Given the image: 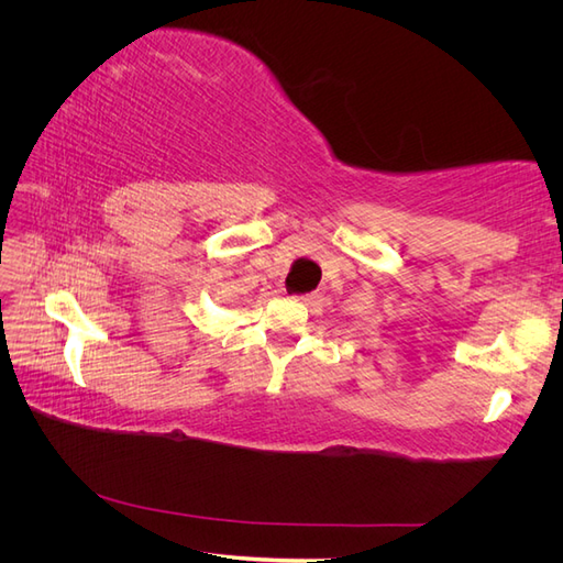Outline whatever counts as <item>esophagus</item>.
Segmentation results:
<instances>
[{
    "label": "esophagus",
    "instance_id": "34e87169",
    "mask_svg": "<svg viewBox=\"0 0 563 563\" xmlns=\"http://www.w3.org/2000/svg\"><path fill=\"white\" fill-rule=\"evenodd\" d=\"M294 300H298V302H305V305H310L312 300H314V296L312 294H296V296H291Z\"/></svg>",
    "mask_w": 563,
    "mask_h": 563
}]
</instances>
